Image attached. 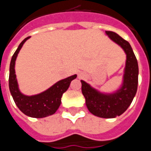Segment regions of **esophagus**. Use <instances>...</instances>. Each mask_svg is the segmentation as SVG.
<instances>
[{"mask_svg": "<svg viewBox=\"0 0 151 151\" xmlns=\"http://www.w3.org/2000/svg\"><path fill=\"white\" fill-rule=\"evenodd\" d=\"M79 77H82V75H81V74H80V75H79Z\"/></svg>", "mask_w": 151, "mask_h": 151, "instance_id": "esophagus-1", "label": "esophagus"}]
</instances>
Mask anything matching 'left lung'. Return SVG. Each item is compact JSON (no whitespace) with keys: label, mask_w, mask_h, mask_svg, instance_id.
<instances>
[{"label":"left lung","mask_w":151,"mask_h":151,"mask_svg":"<svg viewBox=\"0 0 151 151\" xmlns=\"http://www.w3.org/2000/svg\"><path fill=\"white\" fill-rule=\"evenodd\" d=\"M111 40L124 50L127 55L123 84L113 93H102L84 81H81V90L88 111L98 117L115 118L129 108L135 97L138 84V64L130 44L118 34L106 31Z\"/></svg>","instance_id":"1"}]
</instances>
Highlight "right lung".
I'll list each match as a JSON object with an SVG mask.
<instances>
[{"label": "right lung", "mask_w": 151, "mask_h": 151, "mask_svg": "<svg viewBox=\"0 0 151 151\" xmlns=\"http://www.w3.org/2000/svg\"><path fill=\"white\" fill-rule=\"evenodd\" d=\"M30 36L27 37L20 43L11 58L9 66V87L13 99L17 106L21 111L27 116L32 118H44L53 115L57 111L61 104L62 96L67 90L70 84L74 79L76 78V75L59 81L51 86L47 90L44 91L39 94L33 96H27L22 94L19 91V85L16 79L15 66L16 58L19 50Z\"/></svg>", "instance_id": "obj_1"}]
</instances>
